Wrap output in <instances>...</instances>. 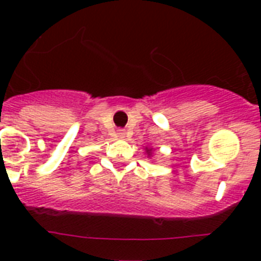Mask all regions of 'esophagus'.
Instances as JSON below:
<instances>
[{
    "mask_svg": "<svg viewBox=\"0 0 261 261\" xmlns=\"http://www.w3.org/2000/svg\"><path fill=\"white\" fill-rule=\"evenodd\" d=\"M117 135H119L120 138H123L124 136H125V130H124V129H119V130H117Z\"/></svg>",
    "mask_w": 261,
    "mask_h": 261,
    "instance_id": "esophagus-1",
    "label": "esophagus"
}]
</instances>
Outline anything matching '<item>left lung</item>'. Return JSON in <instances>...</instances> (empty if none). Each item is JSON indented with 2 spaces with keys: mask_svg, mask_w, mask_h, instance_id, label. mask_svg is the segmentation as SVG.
I'll use <instances>...</instances> for the list:
<instances>
[{
  "mask_svg": "<svg viewBox=\"0 0 261 261\" xmlns=\"http://www.w3.org/2000/svg\"><path fill=\"white\" fill-rule=\"evenodd\" d=\"M146 153H147V155H150V154H151V149H147V147H146Z\"/></svg>",
  "mask_w": 261,
  "mask_h": 261,
  "instance_id": "obj_1",
  "label": "left lung"
}]
</instances>
